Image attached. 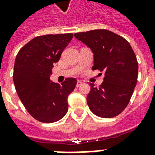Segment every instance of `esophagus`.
Returning <instances> with one entry per match:
<instances>
[{
	"mask_svg": "<svg viewBox=\"0 0 155 155\" xmlns=\"http://www.w3.org/2000/svg\"><path fill=\"white\" fill-rule=\"evenodd\" d=\"M82 84H83V82L81 81H78L77 83H76V87H80L81 85H82Z\"/></svg>",
	"mask_w": 155,
	"mask_h": 155,
	"instance_id": "esophagus-1",
	"label": "esophagus"
}]
</instances>
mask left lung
Returning <instances> with one entry per match:
<instances>
[{
  "instance_id": "obj_1",
  "label": "left lung",
  "mask_w": 155,
  "mask_h": 155,
  "mask_svg": "<svg viewBox=\"0 0 155 155\" xmlns=\"http://www.w3.org/2000/svg\"><path fill=\"white\" fill-rule=\"evenodd\" d=\"M74 37L93 51V70L105 72L100 86L89 84V109L104 118L119 115L129 104L137 83L138 62L132 48L124 38L107 29L76 33Z\"/></svg>"
}]
</instances>
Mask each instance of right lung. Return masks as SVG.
I'll return each instance as SVG.
<instances>
[{
    "label": "right lung",
    "mask_w": 155,
    "mask_h": 155,
    "mask_svg": "<svg viewBox=\"0 0 155 155\" xmlns=\"http://www.w3.org/2000/svg\"><path fill=\"white\" fill-rule=\"evenodd\" d=\"M73 34L38 36L20 49L13 81L19 99L34 118L43 123L59 121L68 111V95L77 81L66 78L59 84L50 80L53 64L71 41Z\"/></svg>",
    "instance_id": "add662e5"
}]
</instances>
